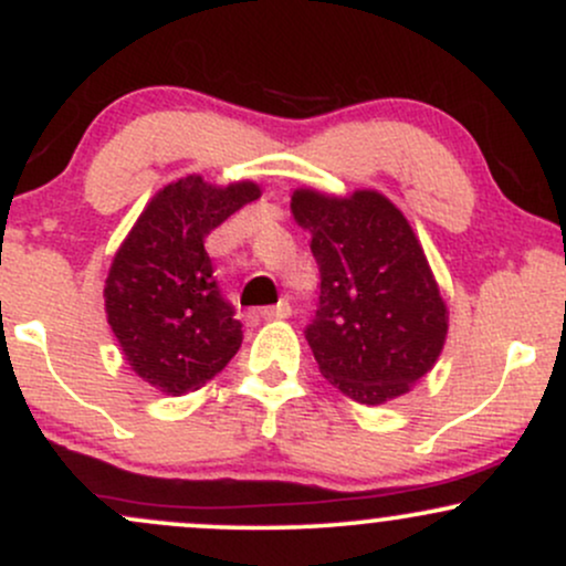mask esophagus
Segmentation results:
<instances>
[{
  "label": "esophagus",
  "instance_id": "1",
  "mask_svg": "<svg viewBox=\"0 0 566 566\" xmlns=\"http://www.w3.org/2000/svg\"><path fill=\"white\" fill-rule=\"evenodd\" d=\"M261 316L263 319H290L292 305L287 301H279L276 305H271V308H263Z\"/></svg>",
  "mask_w": 566,
  "mask_h": 566
}]
</instances>
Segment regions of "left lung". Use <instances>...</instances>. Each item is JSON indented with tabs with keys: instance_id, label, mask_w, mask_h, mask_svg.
Wrapping results in <instances>:
<instances>
[{
	"instance_id": "8db88e82",
	"label": "left lung",
	"mask_w": 566,
	"mask_h": 566,
	"mask_svg": "<svg viewBox=\"0 0 566 566\" xmlns=\"http://www.w3.org/2000/svg\"><path fill=\"white\" fill-rule=\"evenodd\" d=\"M290 210L322 274L305 333L319 373L367 407L409 394L439 361L450 311L405 212L375 188L311 186L292 191Z\"/></svg>"
}]
</instances>
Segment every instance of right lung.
Listing matches in <instances>:
<instances>
[{"mask_svg":"<svg viewBox=\"0 0 566 566\" xmlns=\"http://www.w3.org/2000/svg\"><path fill=\"white\" fill-rule=\"evenodd\" d=\"M261 193L255 180L218 186L186 175L148 199L114 252L103 284L108 327L129 369L157 391H199L242 346L205 239Z\"/></svg>","mask_w":566,"mask_h":566,"instance_id":"1","label":"right lung"}]
</instances>
